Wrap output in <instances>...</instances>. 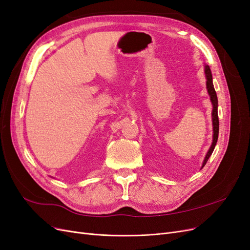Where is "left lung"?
I'll use <instances>...</instances> for the list:
<instances>
[{
	"mask_svg": "<svg viewBox=\"0 0 250 250\" xmlns=\"http://www.w3.org/2000/svg\"><path fill=\"white\" fill-rule=\"evenodd\" d=\"M204 73H206V78H207V89L208 93L210 97V102L213 104V111H211V119H213V143L208 151V153L204 157V161L202 163V168L206 166L208 160L209 158V156L213 153V151L215 149V146L218 141V134H219V119H218V99H217V94L216 90L214 88V84H213V77H211V72L209 66L208 64H206L204 66Z\"/></svg>",
	"mask_w": 250,
	"mask_h": 250,
	"instance_id": "8db88e82",
	"label": "left lung"
}]
</instances>
